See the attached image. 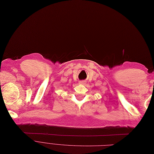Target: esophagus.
<instances>
[{"mask_svg": "<svg viewBox=\"0 0 154 154\" xmlns=\"http://www.w3.org/2000/svg\"><path fill=\"white\" fill-rule=\"evenodd\" d=\"M79 84H80V85H85V84H86V82L85 81H81V82H79Z\"/></svg>", "mask_w": 154, "mask_h": 154, "instance_id": "34e87169", "label": "esophagus"}]
</instances>
